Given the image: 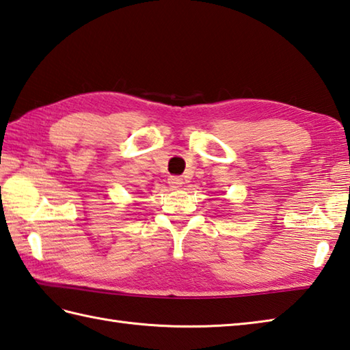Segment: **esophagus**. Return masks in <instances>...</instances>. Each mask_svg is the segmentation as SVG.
<instances>
[{
	"label": "esophagus",
	"mask_w": 350,
	"mask_h": 350,
	"mask_svg": "<svg viewBox=\"0 0 350 350\" xmlns=\"http://www.w3.org/2000/svg\"><path fill=\"white\" fill-rule=\"evenodd\" d=\"M169 184H170V187L178 189L183 184V178L181 176H170L169 178Z\"/></svg>",
	"instance_id": "obj_1"
}]
</instances>
